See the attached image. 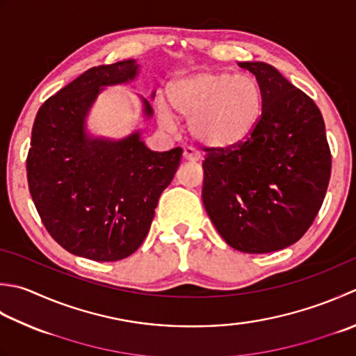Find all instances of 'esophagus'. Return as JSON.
I'll return each mask as SVG.
<instances>
[{"label": "esophagus", "instance_id": "obj_1", "mask_svg": "<svg viewBox=\"0 0 356 356\" xmlns=\"http://www.w3.org/2000/svg\"><path fill=\"white\" fill-rule=\"evenodd\" d=\"M184 159L186 160V162H197L200 156L191 148V146H188V148L184 149Z\"/></svg>", "mask_w": 356, "mask_h": 356}]
</instances>
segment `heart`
<instances>
[{
	"label": "heart",
	"mask_w": 356,
	"mask_h": 356,
	"mask_svg": "<svg viewBox=\"0 0 356 356\" xmlns=\"http://www.w3.org/2000/svg\"><path fill=\"white\" fill-rule=\"evenodd\" d=\"M168 94L174 111L190 120L191 134L213 148L245 142L261 120L262 92L250 75L202 71L174 81ZM157 117L165 129L176 128L165 102L157 104Z\"/></svg>",
	"instance_id": "obj_1"
}]
</instances>
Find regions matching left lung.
I'll return each mask as SVG.
<instances>
[{"mask_svg": "<svg viewBox=\"0 0 356 356\" xmlns=\"http://www.w3.org/2000/svg\"><path fill=\"white\" fill-rule=\"evenodd\" d=\"M254 74L262 114L253 134L232 148H207L202 200L216 229L242 253H270L298 242L315 220L332 171L321 111L262 61Z\"/></svg>", "mask_w": 356, "mask_h": 356, "instance_id": "obj_1", "label": "left lung"}]
</instances>
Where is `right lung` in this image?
Returning <instances> with one entry per match:
<instances>
[{
  "label": "right lung",
  "mask_w": 356,
  "mask_h": 356,
  "mask_svg": "<svg viewBox=\"0 0 356 356\" xmlns=\"http://www.w3.org/2000/svg\"><path fill=\"white\" fill-rule=\"evenodd\" d=\"M137 72L136 60L88 69L43 103L32 128L26 170L41 222L69 253L97 262L124 259L142 245L184 152L151 151L140 131L117 142L88 134L86 117L102 89ZM142 103L149 118L151 104Z\"/></svg>",
  "instance_id": "obj_1"
}]
</instances>
